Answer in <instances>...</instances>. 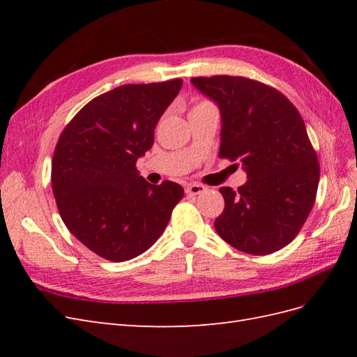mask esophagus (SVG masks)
<instances>
[{
    "label": "esophagus",
    "mask_w": 357,
    "mask_h": 357,
    "mask_svg": "<svg viewBox=\"0 0 357 357\" xmlns=\"http://www.w3.org/2000/svg\"><path fill=\"white\" fill-rule=\"evenodd\" d=\"M207 190V188H205L204 185H199V183H192V185H189L186 188V193H189V195H199V193Z\"/></svg>",
    "instance_id": "esophagus-1"
}]
</instances>
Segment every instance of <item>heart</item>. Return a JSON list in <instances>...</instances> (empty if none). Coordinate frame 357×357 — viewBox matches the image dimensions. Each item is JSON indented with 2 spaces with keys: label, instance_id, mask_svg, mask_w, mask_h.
Instances as JSON below:
<instances>
[{
  "label": "heart",
  "instance_id": "b5f03b06",
  "mask_svg": "<svg viewBox=\"0 0 357 357\" xmlns=\"http://www.w3.org/2000/svg\"><path fill=\"white\" fill-rule=\"evenodd\" d=\"M199 104H204V102H199ZM199 104H197V105H199Z\"/></svg>",
  "mask_w": 357,
  "mask_h": 357
}]
</instances>
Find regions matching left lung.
<instances>
[{
    "label": "left lung",
    "instance_id": "8db88e82",
    "mask_svg": "<svg viewBox=\"0 0 357 357\" xmlns=\"http://www.w3.org/2000/svg\"><path fill=\"white\" fill-rule=\"evenodd\" d=\"M222 113L219 158L240 162L245 185L220 188L222 238L248 255H269L294 241L314 205L317 153L296 107L273 86L240 75L190 79Z\"/></svg>",
    "mask_w": 357,
    "mask_h": 357
}]
</instances>
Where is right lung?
Masks as SVG:
<instances>
[{
  "instance_id": "add662e5",
  "label": "right lung",
  "mask_w": 357,
  "mask_h": 357,
  "mask_svg": "<svg viewBox=\"0 0 357 357\" xmlns=\"http://www.w3.org/2000/svg\"><path fill=\"white\" fill-rule=\"evenodd\" d=\"M183 84H123L96 96L63 128L52 159L61 219L82 244L112 262L144 253L165 231L185 190L150 185L137 159L152 149L156 123Z\"/></svg>"
}]
</instances>
